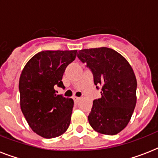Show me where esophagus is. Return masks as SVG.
Masks as SVG:
<instances>
[{
  "mask_svg": "<svg viewBox=\"0 0 158 158\" xmlns=\"http://www.w3.org/2000/svg\"><path fill=\"white\" fill-rule=\"evenodd\" d=\"M73 99H74V103H77V102L80 100V98H78V97H73Z\"/></svg>",
  "mask_w": 158,
  "mask_h": 158,
  "instance_id": "34e87169",
  "label": "esophagus"
}]
</instances>
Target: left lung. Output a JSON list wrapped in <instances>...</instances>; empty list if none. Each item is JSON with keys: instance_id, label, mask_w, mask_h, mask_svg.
Returning <instances> with one entry per match:
<instances>
[{"instance_id": "left-lung-1", "label": "left lung", "mask_w": 158, "mask_h": 158, "mask_svg": "<svg viewBox=\"0 0 158 158\" xmlns=\"http://www.w3.org/2000/svg\"><path fill=\"white\" fill-rule=\"evenodd\" d=\"M78 58L91 69L94 84L102 88L95 99L89 122L97 132L114 135L124 130L136 105L137 80L125 57L108 48L79 51Z\"/></svg>"}]
</instances>
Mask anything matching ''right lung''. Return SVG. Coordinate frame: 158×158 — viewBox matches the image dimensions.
Instances as JSON below:
<instances>
[{
	"mask_svg": "<svg viewBox=\"0 0 158 158\" xmlns=\"http://www.w3.org/2000/svg\"><path fill=\"white\" fill-rule=\"evenodd\" d=\"M76 55V50L43 51L22 70L19 83L21 110L33 132L42 137H58L69 128L74 101L56 95L55 88H64L62 76Z\"/></svg>",
	"mask_w": 158,
	"mask_h": 158,
	"instance_id": "obj_1",
	"label": "right lung"
}]
</instances>
